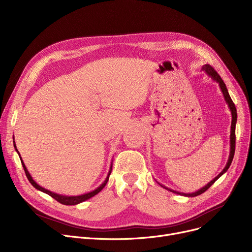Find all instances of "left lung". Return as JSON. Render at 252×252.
Segmentation results:
<instances>
[{
  "mask_svg": "<svg viewBox=\"0 0 252 252\" xmlns=\"http://www.w3.org/2000/svg\"><path fill=\"white\" fill-rule=\"evenodd\" d=\"M201 70H203L211 79H213V81H215V82H217V83L219 84L220 89V91H221V93H222V95H223L224 101H226V103L228 104V107H229V109H230V111H231V114H232V124H231V135H230V154H229V158H228L227 164H226V166L223 167V169L220 171V173L214 180H211L208 184H206L204 187H202L201 189H199V190L196 191V192H193V193L178 192V191H175V190H173V189H169V188L163 186V185H161L160 183H158L162 188H164V189H166V190H168V191H170V192H173V193L180 194V195H182V196H186V197H195V196H198V195H200V194L204 193V192L211 186V185H213L220 177H221V176L229 169V167H230V165H231V163H232V160H233L234 153H235V144H236V142H235V141H236L235 128H236V123H237V110H236V107H235V104L233 103V101H232V99H231V97H230V95H229V92H228V90H227V87H226V85H224V83H223V81L221 79V77L219 75V73H218L213 67H211L210 65H208V64L203 65Z\"/></svg>",
  "mask_w": 252,
  "mask_h": 252,
  "instance_id": "8db88e82",
  "label": "left lung"
}]
</instances>
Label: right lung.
Here are the masks:
<instances>
[{
	"label": "right lung",
	"mask_w": 252,
	"mask_h": 252,
	"mask_svg": "<svg viewBox=\"0 0 252 252\" xmlns=\"http://www.w3.org/2000/svg\"><path fill=\"white\" fill-rule=\"evenodd\" d=\"M13 139H14V138H13ZM13 144H14V148H15L16 152L18 153L19 157H20L19 151H18V150H17V148H16L15 141H13ZM20 160H21V163H22L23 169H24V171H25V175H26V177H28L29 181L31 182V184L32 185V186H33L36 190H39V191H42V192H44V193H46V194L50 195L51 197L54 198L55 200H57L58 202H60V203L64 204V205H76V204H78V203H82V202H84V201H86V200L90 199V198H92L93 196H95L96 194H98V193H99V192H100V191H101V190L106 186V184H107V182H108V180H109V176H110V174H111V170H112V162H111V165H110V168H109V171H108V175H107V177H106L105 181L100 185V186H99L97 189L93 190V191H91V192H89V193H85V194L77 195V196H66V195H62V194H57V193H54V192H51V191H49V190H47V189H45V188H43V187L39 186V185H38V184H37V183L32 179V177L31 176L30 171L28 170V168H26V166H25V164H24V162H23V160H22V158H21V157H20Z\"/></svg>",
	"instance_id": "1"
}]
</instances>
